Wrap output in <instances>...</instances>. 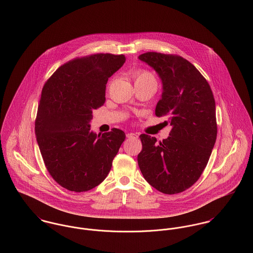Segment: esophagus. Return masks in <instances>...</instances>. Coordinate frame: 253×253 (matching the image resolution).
Wrapping results in <instances>:
<instances>
[{
    "instance_id": "esophagus-1",
    "label": "esophagus",
    "mask_w": 253,
    "mask_h": 253,
    "mask_svg": "<svg viewBox=\"0 0 253 253\" xmlns=\"http://www.w3.org/2000/svg\"><path fill=\"white\" fill-rule=\"evenodd\" d=\"M126 136H127L128 139H130V138H138L139 137V135L137 133H128Z\"/></svg>"
}]
</instances>
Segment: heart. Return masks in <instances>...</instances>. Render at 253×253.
<instances>
[{"label":"heart","mask_w":253,"mask_h":253,"mask_svg":"<svg viewBox=\"0 0 253 253\" xmlns=\"http://www.w3.org/2000/svg\"><path fill=\"white\" fill-rule=\"evenodd\" d=\"M132 78L135 82V84L140 83H154L156 84V80L154 76L145 70H138L132 73Z\"/></svg>","instance_id":"1"}]
</instances>
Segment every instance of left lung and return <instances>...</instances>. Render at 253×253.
<instances>
[{
    "instance_id": "obj_1",
    "label": "left lung",
    "mask_w": 253,
    "mask_h": 253,
    "mask_svg": "<svg viewBox=\"0 0 253 253\" xmlns=\"http://www.w3.org/2000/svg\"><path fill=\"white\" fill-rule=\"evenodd\" d=\"M139 59L152 67L163 84L155 114L169 116V137L156 142L140 136L138 164L145 180L164 194L191 187L206 168L217 136L215 101L207 80L178 55L146 52Z\"/></svg>"
}]
</instances>
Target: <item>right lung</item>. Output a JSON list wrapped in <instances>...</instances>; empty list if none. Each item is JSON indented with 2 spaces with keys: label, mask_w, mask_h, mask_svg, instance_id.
Instances as JSON below:
<instances>
[{
  "label": "right lung",
  "mask_w": 253,
  "mask_h": 253,
  "mask_svg": "<svg viewBox=\"0 0 253 253\" xmlns=\"http://www.w3.org/2000/svg\"><path fill=\"white\" fill-rule=\"evenodd\" d=\"M123 54L96 53L59 67L42 90L35 121L37 141L49 174L62 187L85 192L109 174L125 140L122 130L90 131L92 112L106 101V84L125 63Z\"/></svg>",
  "instance_id": "1"
}]
</instances>
